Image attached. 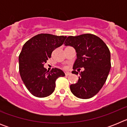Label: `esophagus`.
<instances>
[{
	"instance_id": "esophagus-1",
	"label": "esophagus",
	"mask_w": 127,
	"mask_h": 127,
	"mask_svg": "<svg viewBox=\"0 0 127 127\" xmlns=\"http://www.w3.org/2000/svg\"><path fill=\"white\" fill-rule=\"evenodd\" d=\"M65 76H69V75L71 74V73H70V72H67L65 73Z\"/></svg>"
}]
</instances>
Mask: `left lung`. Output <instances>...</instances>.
<instances>
[{"label":"left lung","mask_w":127,"mask_h":127,"mask_svg":"<svg viewBox=\"0 0 127 127\" xmlns=\"http://www.w3.org/2000/svg\"><path fill=\"white\" fill-rule=\"evenodd\" d=\"M64 44L74 47L77 53L72 73L77 75V68L85 69L77 83L70 86V91L78 98H92L102 88L111 69L108 47L100 38L91 33L69 36Z\"/></svg>","instance_id":"1"}]
</instances>
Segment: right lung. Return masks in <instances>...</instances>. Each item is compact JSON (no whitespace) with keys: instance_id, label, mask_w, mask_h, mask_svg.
Wrapping results in <instances>:
<instances>
[{"instance_id":"add662e5","label":"right lung","mask_w":127,"mask_h":127,"mask_svg":"<svg viewBox=\"0 0 127 127\" xmlns=\"http://www.w3.org/2000/svg\"><path fill=\"white\" fill-rule=\"evenodd\" d=\"M67 37L40 33L25 43L19 55V72L26 88L33 96L48 97L55 90V82L64 72L57 68L50 72L44 67L55 49L64 44Z\"/></svg>"}]
</instances>
